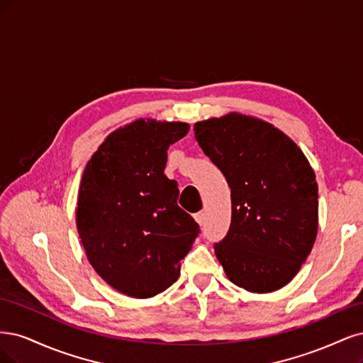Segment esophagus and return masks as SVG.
<instances>
[{
  "mask_svg": "<svg viewBox=\"0 0 363 363\" xmlns=\"http://www.w3.org/2000/svg\"><path fill=\"white\" fill-rule=\"evenodd\" d=\"M194 220L197 221L199 225H203V223H205V213H203V211H201V213L194 214Z\"/></svg>",
  "mask_w": 363,
  "mask_h": 363,
  "instance_id": "34e87169",
  "label": "esophagus"
}]
</instances>
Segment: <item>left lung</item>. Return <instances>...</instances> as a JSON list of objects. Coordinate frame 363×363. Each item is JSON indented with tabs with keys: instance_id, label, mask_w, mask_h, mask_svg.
Masks as SVG:
<instances>
[{
	"instance_id": "8db88e82",
	"label": "left lung",
	"mask_w": 363,
	"mask_h": 363,
	"mask_svg": "<svg viewBox=\"0 0 363 363\" xmlns=\"http://www.w3.org/2000/svg\"><path fill=\"white\" fill-rule=\"evenodd\" d=\"M230 186L232 220L214 244L232 284L272 292L291 282L318 230V185L300 147L264 121L230 113L194 125Z\"/></svg>"
}]
</instances>
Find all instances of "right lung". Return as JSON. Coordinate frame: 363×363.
Masks as SVG:
<instances>
[{
    "label": "right lung",
    "mask_w": 363,
    "mask_h": 363,
    "mask_svg": "<svg viewBox=\"0 0 363 363\" xmlns=\"http://www.w3.org/2000/svg\"><path fill=\"white\" fill-rule=\"evenodd\" d=\"M182 122L140 119L111 133L81 179L77 229L87 259L114 289L149 298L179 276L199 235L164 174L167 149L189 133Z\"/></svg>",
    "instance_id": "add662e5"
}]
</instances>
